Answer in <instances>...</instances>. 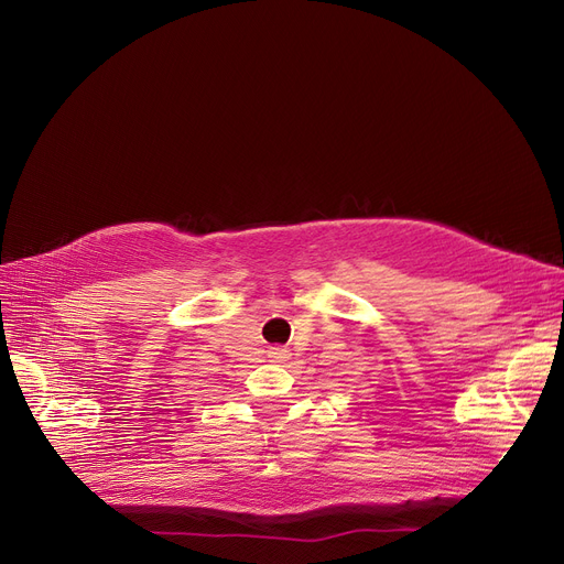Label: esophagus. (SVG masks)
I'll return each instance as SVG.
<instances>
[{
    "label": "esophagus",
    "mask_w": 564,
    "mask_h": 564,
    "mask_svg": "<svg viewBox=\"0 0 564 564\" xmlns=\"http://www.w3.org/2000/svg\"><path fill=\"white\" fill-rule=\"evenodd\" d=\"M270 359L276 361V364L283 361V359H288V349H283V347H272V349H270Z\"/></svg>",
    "instance_id": "34e87169"
}]
</instances>
